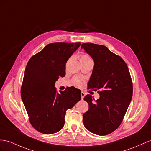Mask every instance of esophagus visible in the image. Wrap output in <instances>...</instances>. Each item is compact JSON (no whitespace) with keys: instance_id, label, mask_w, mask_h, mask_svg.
<instances>
[{"instance_id":"34e87169","label":"esophagus","mask_w":151,"mask_h":151,"mask_svg":"<svg viewBox=\"0 0 151 151\" xmlns=\"http://www.w3.org/2000/svg\"><path fill=\"white\" fill-rule=\"evenodd\" d=\"M84 96H85V93H84V92H81V98H82V99H83Z\"/></svg>"}]
</instances>
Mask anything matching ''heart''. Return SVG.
<instances>
[{"instance_id":"obj_1","label":"heart","mask_w":151,"mask_h":151,"mask_svg":"<svg viewBox=\"0 0 151 151\" xmlns=\"http://www.w3.org/2000/svg\"><path fill=\"white\" fill-rule=\"evenodd\" d=\"M87 60H91V57L89 56H88L87 55H81L80 59V61ZM82 82H83V80L78 76L75 77V78H73V80H72L73 84L75 85V86H81V85H82Z\"/></svg>"}]
</instances>
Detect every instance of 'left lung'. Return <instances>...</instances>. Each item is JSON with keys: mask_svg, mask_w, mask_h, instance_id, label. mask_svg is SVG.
<instances>
[{"mask_svg": "<svg viewBox=\"0 0 151 151\" xmlns=\"http://www.w3.org/2000/svg\"><path fill=\"white\" fill-rule=\"evenodd\" d=\"M83 48L94 61L88 88L98 91L97 100L84 97L88 110L83 115L84 126L98 135L109 134L121 125L133 95V83L126 63L105 46L86 42Z\"/></svg>", "mask_w": 151, "mask_h": 151, "instance_id": "1", "label": "left lung"}]
</instances>
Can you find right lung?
<instances>
[{
  "mask_svg": "<svg viewBox=\"0 0 151 151\" xmlns=\"http://www.w3.org/2000/svg\"><path fill=\"white\" fill-rule=\"evenodd\" d=\"M81 43L53 42L29 59L21 87V97L29 121L35 129L50 134L64 125L68 109L81 99V91L68 87L60 93L55 87L65 75V63Z\"/></svg>",
  "mask_w": 151,
  "mask_h": 151,
  "instance_id": "right-lung-1",
  "label": "right lung"
}]
</instances>
